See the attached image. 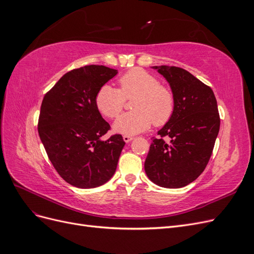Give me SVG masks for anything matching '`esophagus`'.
Listing matches in <instances>:
<instances>
[{"instance_id": "obj_1", "label": "esophagus", "mask_w": 254, "mask_h": 254, "mask_svg": "<svg viewBox=\"0 0 254 254\" xmlns=\"http://www.w3.org/2000/svg\"><path fill=\"white\" fill-rule=\"evenodd\" d=\"M123 140H124L126 143H128V142H130V141H132V140H133V136H131V135H128V134H125V135H123Z\"/></svg>"}]
</instances>
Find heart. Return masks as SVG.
Returning <instances> with one entry per match:
<instances>
[{
	"label": "heart",
	"mask_w": 254,
	"mask_h": 254,
	"mask_svg": "<svg viewBox=\"0 0 254 254\" xmlns=\"http://www.w3.org/2000/svg\"><path fill=\"white\" fill-rule=\"evenodd\" d=\"M133 111L126 112L115 121V131L135 134L155 126H164L175 112L174 92L160 79L143 68L135 67L119 78V89L104 84L98 89L95 105L98 111L108 119H115L124 109L126 99L132 98Z\"/></svg>",
	"instance_id": "b5f03b06"
}]
</instances>
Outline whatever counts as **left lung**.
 I'll use <instances>...</instances> for the list:
<instances>
[{"label": "left lung", "instance_id": "obj_1", "mask_svg": "<svg viewBox=\"0 0 254 254\" xmlns=\"http://www.w3.org/2000/svg\"><path fill=\"white\" fill-rule=\"evenodd\" d=\"M153 67L170 82L176 107L159 137L152 139L144 167L153 183L179 189L196 180L209 163L220 126L217 102L212 89L184 68Z\"/></svg>", "mask_w": 254, "mask_h": 254}]
</instances>
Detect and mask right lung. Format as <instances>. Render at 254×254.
<instances>
[{"label": "right lung", "mask_w": 254, "mask_h": 254, "mask_svg": "<svg viewBox=\"0 0 254 254\" xmlns=\"http://www.w3.org/2000/svg\"><path fill=\"white\" fill-rule=\"evenodd\" d=\"M117 74L104 65L74 68L43 97L38 132L54 168L73 187H99L117 170L125 142L121 134L102 140L111 127L95 105L98 89Z\"/></svg>", "instance_id": "obj_1"}]
</instances>
